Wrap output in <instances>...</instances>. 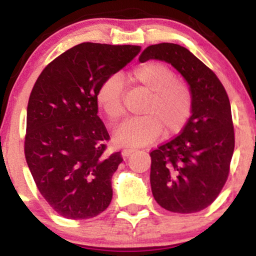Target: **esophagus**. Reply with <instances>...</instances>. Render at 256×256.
Instances as JSON below:
<instances>
[{
  "label": "esophagus",
  "instance_id": "esophagus-1",
  "mask_svg": "<svg viewBox=\"0 0 256 256\" xmlns=\"http://www.w3.org/2000/svg\"><path fill=\"white\" fill-rule=\"evenodd\" d=\"M134 151H136L134 148H124V150H122V156H124V157H128V156H130L131 154H134Z\"/></svg>",
  "mask_w": 256,
  "mask_h": 256
}]
</instances>
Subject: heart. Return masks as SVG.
Returning <instances> with one entry per match:
<instances>
[{
    "mask_svg": "<svg viewBox=\"0 0 256 256\" xmlns=\"http://www.w3.org/2000/svg\"><path fill=\"white\" fill-rule=\"evenodd\" d=\"M128 79L148 92L139 117L125 120L114 132V142L122 146H144L156 142L162 132L168 137L180 134L192 117L194 94L186 82L162 62H145L128 73ZM99 108L111 122L124 116L122 84L111 76L100 84L96 93Z\"/></svg>",
    "mask_w": 256,
    "mask_h": 256,
    "instance_id": "heart-1",
    "label": "heart"
}]
</instances>
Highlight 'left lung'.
<instances>
[{"mask_svg":"<svg viewBox=\"0 0 256 256\" xmlns=\"http://www.w3.org/2000/svg\"><path fill=\"white\" fill-rule=\"evenodd\" d=\"M148 59L172 64L194 94L186 128L150 152L152 195L169 212H200L218 198L230 170L235 134L228 94L216 74L180 44L148 46L139 61Z\"/></svg>","mask_w":256,"mask_h":256,"instance_id":"1","label":"left lung"}]
</instances>
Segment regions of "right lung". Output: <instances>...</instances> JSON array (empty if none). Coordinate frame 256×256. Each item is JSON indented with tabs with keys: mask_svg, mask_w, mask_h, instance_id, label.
Wrapping results in <instances>:
<instances>
[{
	"mask_svg": "<svg viewBox=\"0 0 256 256\" xmlns=\"http://www.w3.org/2000/svg\"><path fill=\"white\" fill-rule=\"evenodd\" d=\"M140 46L84 42L44 67L27 108L24 156L38 192L62 218L99 215L112 200L120 151L106 154L110 134L96 93L125 67Z\"/></svg>",
	"mask_w": 256,
	"mask_h": 256,
	"instance_id": "1",
	"label": "right lung"
}]
</instances>
